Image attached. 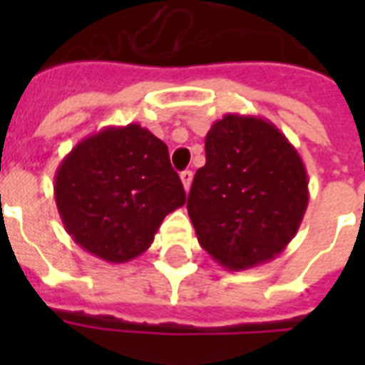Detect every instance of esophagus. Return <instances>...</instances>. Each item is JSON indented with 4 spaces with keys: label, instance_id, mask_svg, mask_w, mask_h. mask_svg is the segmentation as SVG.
I'll use <instances>...</instances> for the list:
<instances>
[{
    "label": "esophagus",
    "instance_id": "34e87169",
    "mask_svg": "<svg viewBox=\"0 0 365 365\" xmlns=\"http://www.w3.org/2000/svg\"><path fill=\"white\" fill-rule=\"evenodd\" d=\"M180 178H182L183 189H185V191H189V189H191V182H193V172H191V170H183L182 174H180Z\"/></svg>",
    "mask_w": 365,
    "mask_h": 365
}]
</instances>
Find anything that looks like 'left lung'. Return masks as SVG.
<instances>
[{
  "instance_id": "left-lung-1",
  "label": "left lung",
  "mask_w": 365,
  "mask_h": 365,
  "mask_svg": "<svg viewBox=\"0 0 365 365\" xmlns=\"http://www.w3.org/2000/svg\"><path fill=\"white\" fill-rule=\"evenodd\" d=\"M187 212L200 246L229 271L274 259L297 233L309 180L303 159L267 119L227 113L206 134Z\"/></svg>"
}]
</instances>
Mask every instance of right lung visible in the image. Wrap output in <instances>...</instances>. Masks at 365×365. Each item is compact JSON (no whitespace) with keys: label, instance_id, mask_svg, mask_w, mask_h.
<instances>
[{"label":"right lung","instance_id":"add662e5","mask_svg":"<svg viewBox=\"0 0 365 365\" xmlns=\"http://www.w3.org/2000/svg\"><path fill=\"white\" fill-rule=\"evenodd\" d=\"M64 229L88 254L125 263L151 246L185 191L165 142L138 123L83 138L54 174Z\"/></svg>","mask_w":365,"mask_h":365}]
</instances>
